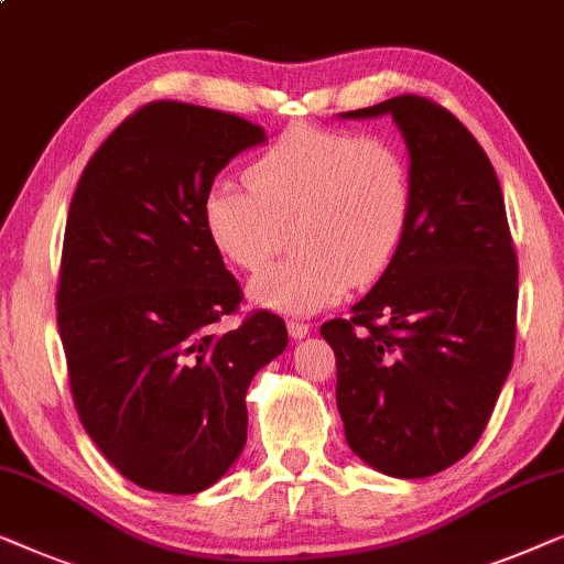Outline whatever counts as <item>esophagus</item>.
<instances>
[{
	"mask_svg": "<svg viewBox=\"0 0 564 564\" xmlns=\"http://www.w3.org/2000/svg\"><path fill=\"white\" fill-rule=\"evenodd\" d=\"M308 332H312V327H308L306 322H301V319H291L289 322V335L293 337V339H304Z\"/></svg>",
	"mask_w": 564,
	"mask_h": 564,
	"instance_id": "esophagus-1",
	"label": "esophagus"
}]
</instances>
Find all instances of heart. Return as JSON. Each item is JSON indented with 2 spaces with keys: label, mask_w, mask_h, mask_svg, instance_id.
<instances>
[{
  "label": "heart",
  "mask_w": 564,
  "mask_h": 564,
  "mask_svg": "<svg viewBox=\"0 0 564 564\" xmlns=\"http://www.w3.org/2000/svg\"><path fill=\"white\" fill-rule=\"evenodd\" d=\"M411 202L409 163L393 142L293 124L256 158L248 186L219 181L204 194L202 225L219 258L256 273L291 221L296 256L260 273L248 296L268 312L308 316L386 271Z\"/></svg>",
  "instance_id": "b5f03b06"
}]
</instances>
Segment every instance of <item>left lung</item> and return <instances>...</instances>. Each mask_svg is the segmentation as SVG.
I'll return each instance as SVG.
<instances>
[{
	"label": "left lung",
	"instance_id": "1",
	"mask_svg": "<svg viewBox=\"0 0 564 564\" xmlns=\"http://www.w3.org/2000/svg\"><path fill=\"white\" fill-rule=\"evenodd\" d=\"M383 115L409 150V227L350 319L322 324V337L350 449L414 480L463 459L494 414L513 362L519 265L501 184L467 127L414 94L339 117Z\"/></svg>",
	"mask_w": 564,
	"mask_h": 564
}]
</instances>
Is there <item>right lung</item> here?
<instances>
[{"label":"right lung","mask_w":564,"mask_h":564,"mask_svg":"<svg viewBox=\"0 0 564 564\" xmlns=\"http://www.w3.org/2000/svg\"><path fill=\"white\" fill-rule=\"evenodd\" d=\"M263 127L217 109L153 101L91 155L70 199L58 329L82 424L134 486L192 496L248 440L245 395L285 350L281 316L214 332L242 301L204 235L202 199Z\"/></svg>","instance_id":"add662e5"}]
</instances>
